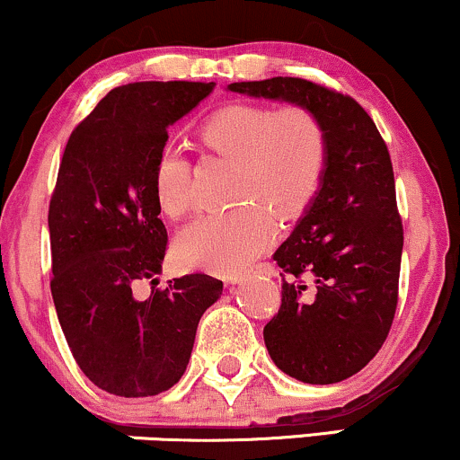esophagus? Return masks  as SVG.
I'll return each mask as SVG.
<instances>
[{
  "instance_id": "1",
  "label": "esophagus",
  "mask_w": 460,
  "mask_h": 460,
  "mask_svg": "<svg viewBox=\"0 0 460 460\" xmlns=\"http://www.w3.org/2000/svg\"><path fill=\"white\" fill-rule=\"evenodd\" d=\"M257 270L266 272V274H272L274 268L270 266V263H261V266H257ZM234 283H237V279H234V281H231V285H234Z\"/></svg>"
}]
</instances>
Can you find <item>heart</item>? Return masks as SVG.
<instances>
[{
    "mask_svg": "<svg viewBox=\"0 0 460 460\" xmlns=\"http://www.w3.org/2000/svg\"><path fill=\"white\" fill-rule=\"evenodd\" d=\"M199 140L235 162L234 200L240 208L188 225L175 240V257L181 266L234 277L272 244L277 225L268 208L281 220L307 212L324 179L329 138L318 114L305 105L231 103L205 120ZM151 186L166 218H181L192 208L188 162L175 149L157 155Z\"/></svg>",
    "mask_w": 460,
    "mask_h": 460,
    "instance_id": "obj_1",
    "label": "heart"
}]
</instances>
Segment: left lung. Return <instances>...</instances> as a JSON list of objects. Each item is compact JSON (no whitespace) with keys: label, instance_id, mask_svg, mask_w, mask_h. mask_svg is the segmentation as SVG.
<instances>
[{"label":"left lung","instance_id":"8db88e82","mask_svg":"<svg viewBox=\"0 0 460 460\" xmlns=\"http://www.w3.org/2000/svg\"><path fill=\"white\" fill-rule=\"evenodd\" d=\"M229 91L305 105L326 129L322 186L272 255L283 270L281 307L263 341L296 381L340 383L376 357L398 307L404 231L387 145L355 99L309 79L235 82Z\"/></svg>","mask_w":460,"mask_h":460}]
</instances>
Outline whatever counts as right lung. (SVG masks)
<instances>
[{"label": "right lung", "instance_id": "add662e5", "mask_svg": "<svg viewBox=\"0 0 460 460\" xmlns=\"http://www.w3.org/2000/svg\"><path fill=\"white\" fill-rule=\"evenodd\" d=\"M214 82H134L110 91L73 129L49 200L51 296L79 369L103 392L145 398L186 372L200 315L223 281L186 274L155 288L168 234L153 164L168 125ZM146 280L149 295L139 288Z\"/></svg>", "mask_w": 460, "mask_h": 460}]
</instances>
